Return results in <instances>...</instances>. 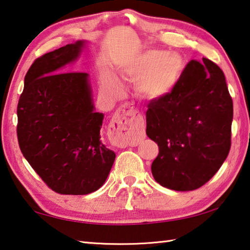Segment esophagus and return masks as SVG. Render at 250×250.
Instances as JSON below:
<instances>
[{"instance_id": "1", "label": "esophagus", "mask_w": 250, "mask_h": 250, "mask_svg": "<svg viewBox=\"0 0 250 250\" xmlns=\"http://www.w3.org/2000/svg\"><path fill=\"white\" fill-rule=\"evenodd\" d=\"M137 115L138 111L132 104L125 103L118 108L110 125V137L116 146L119 147L138 146V141L133 140L129 134L130 124Z\"/></svg>"}]
</instances>
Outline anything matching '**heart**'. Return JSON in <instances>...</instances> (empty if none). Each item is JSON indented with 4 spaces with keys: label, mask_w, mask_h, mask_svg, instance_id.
<instances>
[{
    "label": "heart",
    "mask_w": 250,
    "mask_h": 250,
    "mask_svg": "<svg viewBox=\"0 0 250 250\" xmlns=\"http://www.w3.org/2000/svg\"><path fill=\"white\" fill-rule=\"evenodd\" d=\"M184 67V59L179 53L149 49L120 67L119 74L125 79L137 80V91L141 96L158 99L176 86ZM105 87L116 95L121 91V84L115 78H109Z\"/></svg>",
    "instance_id": "obj_1"
}]
</instances>
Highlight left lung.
Here are the masks:
<instances>
[{
  "mask_svg": "<svg viewBox=\"0 0 250 250\" xmlns=\"http://www.w3.org/2000/svg\"><path fill=\"white\" fill-rule=\"evenodd\" d=\"M232 100L223 70L209 59L191 61L167 95L151 100L146 135L159 146L154 180L174 191H193L222 167L231 145Z\"/></svg>",
  "mask_w": 250,
  "mask_h": 250,
  "instance_id": "obj_1",
  "label": "left lung"
}]
</instances>
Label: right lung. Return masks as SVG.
I'll return each mask as SVG.
<instances>
[{"instance_id": "right-lung-1", "label": "right lung", "mask_w": 250, "mask_h": 250, "mask_svg": "<svg viewBox=\"0 0 250 250\" xmlns=\"http://www.w3.org/2000/svg\"><path fill=\"white\" fill-rule=\"evenodd\" d=\"M83 45L78 41L35 59L18 104L24 158L49 188L64 195L97 191L116 159L100 140L104 115L95 112L88 74L62 69Z\"/></svg>"}]
</instances>
